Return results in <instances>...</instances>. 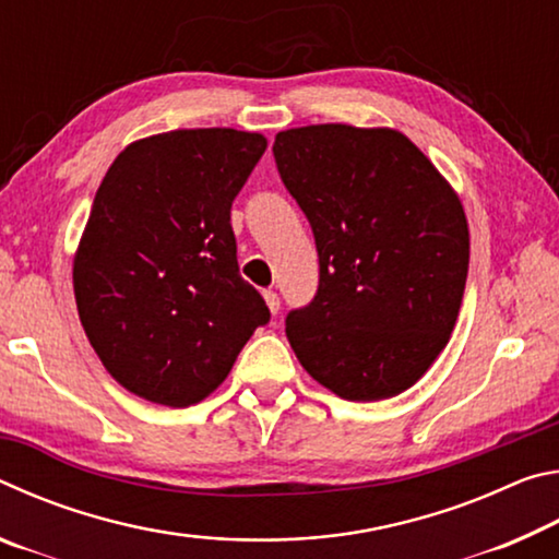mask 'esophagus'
Returning a JSON list of instances; mask_svg holds the SVG:
<instances>
[{"mask_svg":"<svg viewBox=\"0 0 559 559\" xmlns=\"http://www.w3.org/2000/svg\"><path fill=\"white\" fill-rule=\"evenodd\" d=\"M263 300H266V306H269V310H271V313L273 316H276L278 313V310H281V298H278V293L276 290H263Z\"/></svg>","mask_w":559,"mask_h":559,"instance_id":"obj_1","label":"esophagus"}]
</instances>
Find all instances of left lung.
Listing matches in <instances>:
<instances>
[{
    "mask_svg": "<svg viewBox=\"0 0 559 559\" xmlns=\"http://www.w3.org/2000/svg\"><path fill=\"white\" fill-rule=\"evenodd\" d=\"M278 175L316 236L320 278L286 335L349 402L394 396L449 343L468 273L463 206L427 155L386 128L278 132Z\"/></svg>",
    "mask_w": 559,
    "mask_h": 559,
    "instance_id": "8db88e82",
    "label": "left lung"
}]
</instances>
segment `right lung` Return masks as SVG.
Returning a JSON list of instances; mask_svg holds the SVG:
<instances>
[{
	"instance_id": "1",
	"label": "right lung",
	"mask_w": 559,
	"mask_h": 559,
	"mask_svg": "<svg viewBox=\"0 0 559 559\" xmlns=\"http://www.w3.org/2000/svg\"><path fill=\"white\" fill-rule=\"evenodd\" d=\"M266 138L173 130L122 150L73 261L75 306L100 362L132 394L189 406L214 392L271 313L239 276L231 204Z\"/></svg>"
}]
</instances>
